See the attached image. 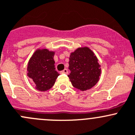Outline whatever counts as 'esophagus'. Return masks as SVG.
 Wrapping results in <instances>:
<instances>
[{
	"instance_id": "34e87169",
	"label": "esophagus",
	"mask_w": 135,
	"mask_h": 135,
	"mask_svg": "<svg viewBox=\"0 0 135 135\" xmlns=\"http://www.w3.org/2000/svg\"><path fill=\"white\" fill-rule=\"evenodd\" d=\"M60 73H62V74H68V69H64V70L61 71Z\"/></svg>"
}]
</instances>
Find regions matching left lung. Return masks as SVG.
Masks as SVG:
<instances>
[{
	"label": "left lung",
	"instance_id": "1",
	"mask_svg": "<svg viewBox=\"0 0 135 135\" xmlns=\"http://www.w3.org/2000/svg\"><path fill=\"white\" fill-rule=\"evenodd\" d=\"M100 65L97 56L88 47L79 48L69 56L68 77L72 85L82 91L91 89L99 80Z\"/></svg>",
	"mask_w": 135,
	"mask_h": 135
}]
</instances>
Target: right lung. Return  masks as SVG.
Wrapping results in <instances>:
<instances>
[{
	"instance_id": "obj_1",
	"label": "right lung",
	"mask_w": 135,
	"mask_h": 135,
	"mask_svg": "<svg viewBox=\"0 0 135 135\" xmlns=\"http://www.w3.org/2000/svg\"><path fill=\"white\" fill-rule=\"evenodd\" d=\"M54 52L48 49H38L28 62L27 76L31 79L35 89L46 91L52 87L60 75L56 71Z\"/></svg>"
}]
</instances>
